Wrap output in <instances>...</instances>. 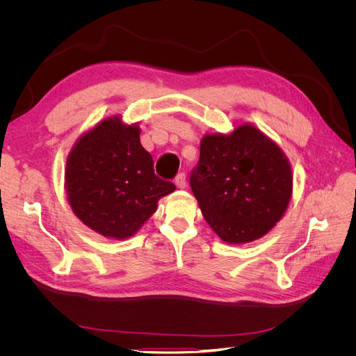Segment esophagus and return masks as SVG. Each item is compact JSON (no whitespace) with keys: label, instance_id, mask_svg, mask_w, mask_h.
I'll return each mask as SVG.
<instances>
[{"label":"esophagus","instance_id":"obj_1","mask_svg":"<svg viewBox=\"0 0 356 356\" xmlns=\"http://www.w3.org/2000/svg\"><path fill=\"white\" fill-rule=\"evenodd\" d=\"M174 182H175V186L178 187V188H184L186 187V184H187V181H186V174H178L177 177H175V179H174Z\"/></svg>","mask_w":356,"mask_h":356}]
</instances>
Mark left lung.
Masks as SVG:
<instances>
[{"label":"left lung","instance_id":"8db88e82","mask_svg":"<svg viewBox=\"0 0 356 356\" xmlns=\"http://www.w3.org/2000/svg\"><path fill=\"white\" fill-rule=\"evenodd\" d=\"M204 220L224 242L261 238L282 218L293 191L282 149L258 129L242 124L225 135H207L190 174Z\"/></svg>","mask_w":356,"mask_h":356}]
</instances>
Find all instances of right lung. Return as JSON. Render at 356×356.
I'll list each match as a JSON object with an SVG mask.
<instances>
[{
  "label": "right lung",
  "mask_w": 356,
  "mask_h": 356,
  "mask_svg": "<svg viewBox=\"0 0 356 356\" xmlns=\"http://www.w3.org/2000/svg\"><path fill=\"white\" fill-rule=\"evenodd\" d=\"M67 195L77 217L105 238L124 239L152 217L157 202L175 190L154 174L139 127L106 118L80 138L67 160Z\"/></svg>",
  "instance_id": "obj_1"
}]
</instances>
